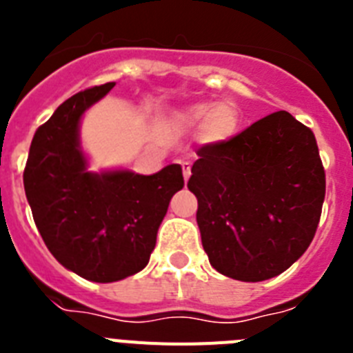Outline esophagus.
<instances>
[{
	"mask_svg": "<svg viewBox=\"0 0 353 353\" xmlns=\"http://www.w3.org/2000/svg\"><path fill=\"white\" fill-rule=\"evenodd\" d=\"M182 171H183V180H189V176H191V164L189 162H182Z\"/></svg>",
	"mask_w": 353,
	"mask_h": 353,
	"instance_id": "34e87169",
	"label": "esophagus"
}]
</instances>
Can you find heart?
<instances>
[{"instance_id":"obj_1","label":"heart","mask_w":353,"mask_h":353,"mask_svg":"<svg viewBox=\"0 0 353 353\" xmlns=\"http://www.w3.org/2000/svg\"><path fill=\"white\" fill-rule=\"evenodd\" d=\"M189 125L203 127L205 138L210 141H228L240 129V114L232 102H198L183 111Z\"/></svg>"}]
</instances>
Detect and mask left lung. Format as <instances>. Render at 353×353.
Wrapping results in <instances>:
<instances>
[{
	"instance_id": "8db88e82",
	"label": "left lung",
	"mask_w": 353,
	"mask_h": 353,
	"mask_svg": "<svg viewBox=\"0 0 353 353\" xmlns=\"http://www.w3.org/2000/svg\"><path fill=\"white\" fill-rule=\"evenodd\" d=\"M196 154L187 187L212 267L248 283L285 272L310 248L325 198L313 130L276 111Z\"/></svg>"
}]
</instances>
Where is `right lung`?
Instances as JSON below:
<instances>
[{
	"instance_id": "1",
	"label": "right lung",
	"mask_w": 353,
	"mask_h": 353,
	"mask_svg": "<svg viewBox=\"0 0 353 353\" xmlns=\"http://www.w3.org/2000/svg\"><path fill=\"white\" fill-rule=\"evenodd\" d=\"M113 86L84 90L56 109L37 129L23 174L31 214L52 256L95 283L145 269L168 205L183 187L179 164L150 176L86 171L79 120Z\"/></svg>"
}]
</instances>
